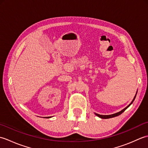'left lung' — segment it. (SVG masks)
Returning a JSON list of instances; mask_svg holds the SVG:
<instances>
[{
	"label": "left lung",
	"mask_w": 148,
	"mask_h": 148,
	"mask_svg": "<svg viewBox=\"0 0 148 148\" xmlns=\"http://www.w3.org/2000/svg\"><path fill=\"white\" fill-rule=\"evenodd\" d=\"M137 94V93H136ZM136 95H135V97H134V99H133V100L132 101V102L130 103L129 105H128V106H127L126 108H124L123 109V110H121V111H119V112H116V113H114V114H111V115H101V114H97V113H95V114L97 116H99V118H102V119H108V118H113V117H116V116H119V115H120L121 113H123V112L125 110H126L128 107H129L132 103H133V102L134 101V100H135V99H136Z\"/></svg>",
	"instance_id": "obj_1"
}]
</instances>
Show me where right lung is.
Returning a JSON list of instances; mask_svg holds the SVG:
<instances>
[{
	"label": "right lung",
	"instance_id": "obj_1",
	"mask_svg": "<svg viewBox=\"0 0 148 148\" xmlns=\"http://www.w3.org/2000/svg\"><path fill=\"white\" fill-rule=\"evenodd\" d=\"M51 116H50V117H48L47 118H51Z\"/></svg>",
	"mask_w": 148,
	"mask_h": 148
}]
</instances>
